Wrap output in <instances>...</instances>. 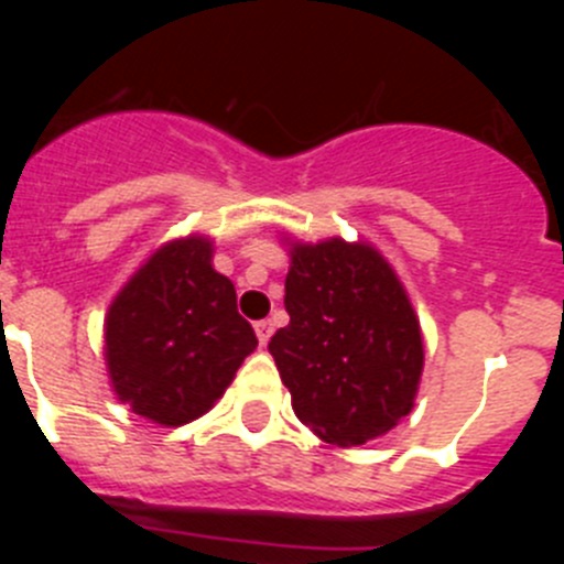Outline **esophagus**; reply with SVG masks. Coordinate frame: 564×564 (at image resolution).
Listing matches in <instances>:
<instances>
[{
	"label": "esophagus",
	"instance_id": "1",
	"mask_svg": "<svg viewBox=\"0 0 564 564\" xmlns=\"http://www.w3.org/2000/svg\"><path fill=\"white\" fill-rule=\"evenodd\" d=\"M253 330H257V338H259V344H262V347H265V344L271 341L273 325H271V322H268V318H262V322H257V325H253Z\"/></svg>",
	"mask_w": 564,
	"mask_h": 564
}]
</instances>
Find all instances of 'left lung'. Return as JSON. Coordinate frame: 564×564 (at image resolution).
Here are the masks:
<instances>
[{
	"label": "left lung",
	"instance_id": "1",
	"mask_svg": "<svg viewBox=\"0 0 564 564\" xmlns=\"http://www.w3.org/2000/svg\"><path fill=\"white\" fill-rule=\"evenodd\" d=\"M291 246L288 327L268 341L293 412L333 446L387 435L415 406L423 336L395 268L370 242Z\"/></svg>",
	"mask_w": 564,
	"mask_h": 564
}]
</instances>
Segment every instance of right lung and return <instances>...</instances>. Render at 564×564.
<instances>
[{
    "instance_id": "add662e5",
    "label": "right lung",
    "mask_w": 564,
    "mask_h": 564,
    "mask_svg": "<svg viewBox=\"0 0 564 564\" xmlns=\"http://www.w3.org/2000/svg\"><path fill=\"white\" fill-rule=\"evenodd\" d=\"M214 242L188 234L154 248L109 305L104 358L115 398L158 426H183L220 401L257 350Z\"/></svg>"
}]
</instances>
